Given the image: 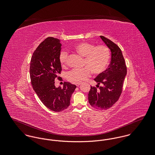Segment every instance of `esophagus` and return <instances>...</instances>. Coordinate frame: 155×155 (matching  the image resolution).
<instances>
[{
    "instance_id": "esophagus-1",
    "label": "esophagus",
    "mask_w": 155,
    "mask_h": 155,
    "mask_svg": "<svg viewBox=\"0 0 155 155\" xmlns=\"http://www.w3.org/2000/svg\"><path fill=\"white\" fill-rule=\"evenodd\" d=\"M75 85H76V86L78 87V86H80L81 85V83L80 82H77V83H75Z\"/></svg>"
}]
</instances>
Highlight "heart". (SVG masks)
Returning a JSON list of instances; mask_svg holds the SVG:
<instances>
[{"mask_svg":"<svg viewBox=\"0 0 155 155\" xmlns=\"http://www.w3.org/2000/svg\"><path fill=\"white\" fill-rule=\"evenodd\" d=\"M74 50L85 57L84 66L81 69H74L67 74V78L73 82H81L90 76L91 72L99 74L107 68L110 58L109 49L105 46H95L92 43L81 42L74 47ZM68 53L62 51L59 55V61L62 66H65Z\"/></svg>","mask_w":155,"mask_h":155,"instance_id":"heart-1","label":"heart"}]
</instances>
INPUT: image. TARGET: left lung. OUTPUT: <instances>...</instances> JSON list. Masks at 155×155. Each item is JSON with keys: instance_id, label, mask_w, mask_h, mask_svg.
Wrapping results in <instances>:
<instances>
[{"instance_id": "8db88e82", "label": "left lung", "mask_w": 155, "mask_h": 155, "mask_svg": "<svg viewBox=\"0 0 155 155\" xmlns=\"http://www.w3.org/2000/svg\"><path fill=\"white\" fill-rule=\"evenodd\" d=\"M100 37L110 51L111 60L108 68L94 79L97 87L100 84L103 86L100 87L98 90L91 87L88 101L92 107L102 110L111 107L118 100L127 71L120 48L107 38L102 36Z\"/></svg>"}]
</instances>
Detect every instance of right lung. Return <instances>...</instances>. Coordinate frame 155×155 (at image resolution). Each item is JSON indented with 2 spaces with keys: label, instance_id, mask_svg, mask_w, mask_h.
<instances>
[{
  "label": "right lung",
  "instance_id": "right-lung-1",
  "mask_svg": "<svg viewBox=\"0 0 155 155\" xmlns=\"http://www.w3.org/2000/svg\"><path fill=\"white\" fill-rule=\"evenodd\" d=\"M61 44L60 40L49 37L37 47L32 55L30 75L34 91L48 109L63 111L70 104L76 85L64 82L63 87H55V78L60 74L59 61Z\"/></svg>",
  "mask_w": 155,
  "mask_h": 155
}]
</instances>
